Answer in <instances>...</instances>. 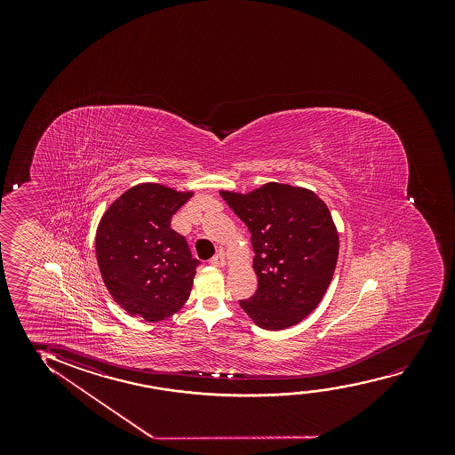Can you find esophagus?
Masks as SVG:
<instances>
[{"mask_svg": "<svg viewBox=\"0 0 455 455\" xmlns=\"http://www.w3.org/2000/svg\"><path fill=\"white\" fill-rule=\"evenodd\" d=\"M210 264H212V266H214V267H224L225 264H227V261H225L224 253H219V255H216L214 256V258H212V261H210Z\"/></svg>", "mask_w": 455, "mask_h": 455, "instance_id": "esophagus-1", "label": "esophagus"}]
</instances>
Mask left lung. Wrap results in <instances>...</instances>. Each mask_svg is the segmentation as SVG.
I'll list each match as a JSON object with an SVG mask.
<instances>
[{
    "label": "left lung",
    "instance_id": "1",
    "mask_svg": "<svg viewBox=\"0 0 455 455\" xmlns=\"http://www.w3.org/2000/svg\"><path fill=\"white\" fill-rule=\"evenodd\" d=\"M249 227L258 289L239 305L262 330L299 323L323 299L336 270L339 233L307 188L268 181L250 193L220 191Z\"/></svg>",
    "mask_w": 455,
    "mask_h": 455
}]
</instances>
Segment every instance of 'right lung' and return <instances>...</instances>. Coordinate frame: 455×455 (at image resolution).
Instances as JSON below:
<instances>
[{"label":"right lung","instance_id":"obj_1","mask_svg":"<svg viewBox=\"0 0 455 455\" xmlns=\"http://www.w3.org/2000/svg\"><path fill=\"white\" fill-rule=\"evenodd\" d=\"M193 191L140 183L107 208L96 230V259L112 299L131 315L160 322L187 303L196 267L172 214Z\"/></svg>","mask_w":455,"mask_h":455}]
</instances>
